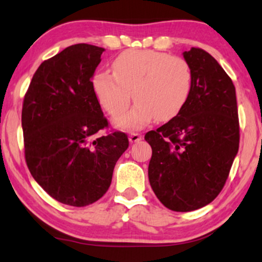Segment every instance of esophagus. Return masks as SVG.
I'll return each instance as SVG.
<instances>
[{
    "label": "esophagus",
    "instance_id": "obj_1",
    "mask_svg": "<svg viewBox=\"0 0 262 262\" xmlns=\"http://www.w3.org/2000/svg\"><path fill=\"white\" fill-rule=\"evenodd\" d=\"M141 139H142V135L138 134V133H132V134L129 135V141L132 143L133 142H139Z\"/></svg>",
    "mask_w": 262,
    "mask_h": 262
}]
</instances>
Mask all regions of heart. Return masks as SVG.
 Listing matches in <instances>:
<instances>
[{
    "mask_svg": "<svg viewBox=\"0 0 262 262\" xmlns=\"http://www.w3.org/2000/svg\"><path fill=\"white\" fill-rule=\"evenodd\" d=\"M114 73L100 71L93 78L99 101L111 115L135 106L115 124L126 130L142 129L157 119L168 121L184 108L192 91L193 74L184 58L154 50H128L115 58Z\"/></svg>",
    "mask_w": 262,
    "mask_h": 262,
    "instance_id": "1",
    "label": "heart"
}]
</instances>
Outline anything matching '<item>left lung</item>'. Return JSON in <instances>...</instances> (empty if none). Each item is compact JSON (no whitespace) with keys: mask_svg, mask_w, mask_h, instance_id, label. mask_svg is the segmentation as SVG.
Returning a JSON list of instances; mask_svg holds the SVG:
<instances>
[{"mask_svg":"<svg viewBox=\"0 0 262 262\" xmlns=\"http://www.w3.org/2000/svg\"><path fill=\"white\" fill-rule=\"evenodd\" d=\"M193 74L184 108L144 139L152 155L148 177L165 207L189 212L210 204L225 185L239 149L235 87L214 58L183 52Z\"/></svg>","mask_w":262,"mask_h":262,"instance_id":"left-lung-1","label":"left lung"}]
</instances>
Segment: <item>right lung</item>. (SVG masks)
<instances>
[{"label": "right lung", "instance_id": "add662e5", "mask_svg": "<svg viewBox=\"0 0 262 262\" xmlns=\"http://www.w3.org/2000/svg\"><path fill=\"white\" fill-rule=\"evenodd\" d=\"M103 48L74 44L43 61L23 101L24 152L32 177L56 201L86 206L108 190L115 163L128 148L108 126L92 78Z\"/></svg>", "mask_w": 262, "mask_h": 262}]
</instances>
